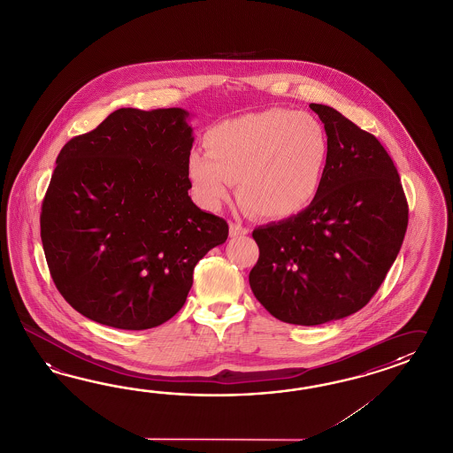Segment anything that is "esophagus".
Wrapping results in <instances>:
<instances>
[{
	"label": "esophagus",
	"mask_w": 453,
	"mask_h": 453,
	"mask_svg": "<svg viewBox=\"0 0 453 453\" xmlns=\"http://www.w3.org/2000/svg\"><path fill=\"white\" fill-rule=\"evenodd\" d=\"M229 232H231V237H241V235L249 234V229L243 227L242 224H239V222H231Z\"/></svg>",
	"instance_id": "34e87169"
}]
</instances>
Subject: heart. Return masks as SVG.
<instances>
[{
	"mask_svg": "<svg viewBox=\"0 0 453 453\" xmlns=\"http://www.w3.org/2000/svg\"><path fill=\"white\" fill-rule=\"evenodd\" d=\"M191 150L187 175L198 198L218 208L239 181L243 203L262 218L285 219L306 210L319 193L331 142L309 112L275 110L221 122Z\"/></svg>",
	"mask_w": 453,
	"mask_h": 453,
	"instance_id": "heart-1",
	"label": "heart"
}]
</instances>
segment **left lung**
Returning <instances> with one entry per match:
<instances>
[{"label": "left lung", "mask_w": 453, "mask_h": 453, "mask_svg": "<svg viewBox=\"0 0 453 453\" xmlns=\"http://www.w3.org/2000/svg\"><path fill=\"white\" fill-rule=\"evenodd\" d=\"M309 108L331 142L319 193L296 216L252 232L260 255L249 275L260 304L296 326H319L364 308L408 229V201L385 147L331 106Z\"/></svg>", "instance_id": "obj_1"}]
</instances>
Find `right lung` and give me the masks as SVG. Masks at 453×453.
I'll list each match as a JSON object with an SVG mask.
<instances>
[{"instance_id":"right-lung-1","label":"right lung","mask_w":453,"mask_h":453,"mask_svg":"<svg viewBox=\"0 0 453 453\" xmlns=\"http://www.w3.org/2000/svg\"><path fill=\"white\" fill-rule=\"evenodd\" d=\"M188 116L121 108L57 157L41 239L57 289L88 319L124 331L172 319L196 264L229 235L188 196Z\"/></svg>"}]
</instances>
